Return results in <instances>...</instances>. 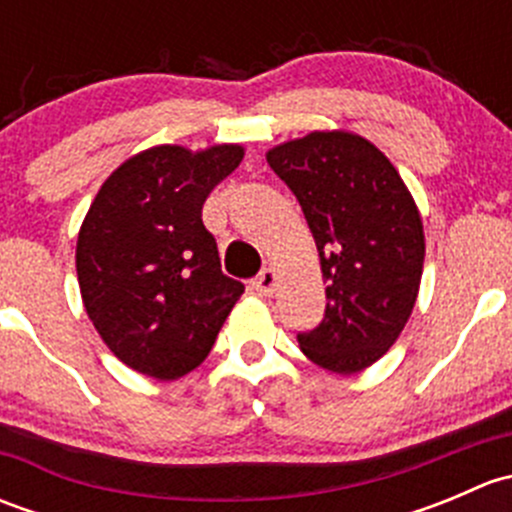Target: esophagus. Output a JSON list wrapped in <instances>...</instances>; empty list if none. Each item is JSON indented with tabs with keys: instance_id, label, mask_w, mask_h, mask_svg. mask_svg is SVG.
I'll use <instances>...</instances> for the list:
<instances>
[{
	"instance_id": "34e87169",
	"label": "esophagus",
	"mask_w": 512,
	"mask_h": 512,
	"mask_svg": "<svg viewBox=\"0 0 512 512\" xmlns=\"http://www.w3.org/2000/svg\"><path fill=\"white\" fill-rule=\"evenodd\" d=\"M252 287H255V292L257 294H272L275 292V287H277V272L272 270V267H265V270L260 272V275L255 277V280H252Z\"/></svg>"
}]
</instances>
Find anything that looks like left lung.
Listing matches in <instances>:
<instances>
[{"label": "left lung", "instance_id": "obj_1", "mask_svg": "<svg viewBox=\"0 0 512 512\" xmlns=\"http://www.w3.org/2000/svg\"><path fill=\"white\" fill-rule=\"evenodd\" d=\"M302 205L327 282L322 322L299 332L322 369L354 374L386 354L414 309L423 225L389 158L352 133H309L267 153Z\"/></svg>", "mask_w": 512, "mask_h": 512}]
</instances>
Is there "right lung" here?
Wrapping results in <instances>:
<instances>
[{
	"instance_id": "right-lung-1",
	"label": "right lung",
	"mask_w": 512,
	"mask_h": 512,
	"mask_svg": "<svg viewBox=\"0 0 512 512\" xmlns=\"http://www.w3.org/2000/svg\"><path fill=\"white\" fill-rule=\"evenodd\" d=\"M240 160V146L151 148L91 203L76 245L81 297L106 347L141 374L170 381L203 364L245 292L203 225L205 198Z\"/></svg>"
}]
</instances>
